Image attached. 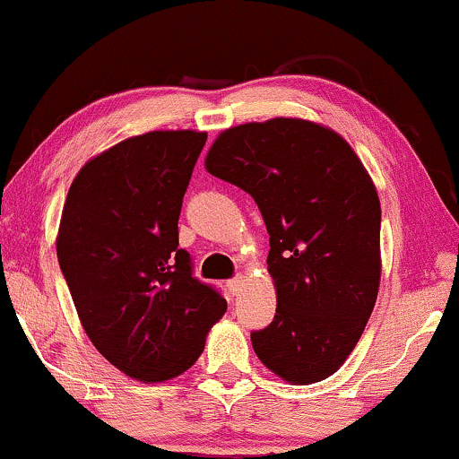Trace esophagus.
I'll return each instance as SVG.
<instances>
[{"mask_svg":"<svg viewBox=\"0 0 459 459\" xmlns=\"http://www.w3.org/2000/svg\"><path fill=\"white\" fill-rule=\"evenodd\" d=\"M226 286H229L230 294H233V297H237V294H239V292H241V288H243V277H241V275L233 277V280L226 281Z\"/></svg>","mask_w":459,"mask_h":459,"instance_id":"1","label":"esophagus"}]
</instances>
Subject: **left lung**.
Returning a JSON list of instances; mask_svg holds the SVG:
<instances>
[{
	"label": "left lung",
	"mask_w": 459,
	"mask_h": 459,
	"mask_svg": "<svg viewBox=\"0 0 459 459\" xmlns=\"http://www.w3.org/2000/svg\"><path fill=\"white\" fill-rule=\"evenodd\" d=\"M205 169L256 201L269 230L277 309L252 347L283 381L339 370L364 333L381 280V205L339 133L303 118L226 129Z\"/></svg>",
	"instance_id": "8db88e82"
}]
</instances>
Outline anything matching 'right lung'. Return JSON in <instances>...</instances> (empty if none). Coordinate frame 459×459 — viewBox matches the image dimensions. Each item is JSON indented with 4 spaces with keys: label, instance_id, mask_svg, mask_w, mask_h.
I'll return each instance as SVG.
<instances>
[{
    "label": "right lung",
    "instance_id": "obj_1",
    "mask_svg": "<svg viewBox=\"0 0 459 459\" xmlns=\"http://www.w3.org/2000/svg\"><path fill=\"white\" fill-rule=\"evenodd\" d=\"M207 133L150 131L91 159L69 186L56 256L97 351L126 377L173 379L226 311L193 277L178 220Z\"/></svg>",
    "mask_w": 459,
    "mask_h": 459
}]
</instances>
